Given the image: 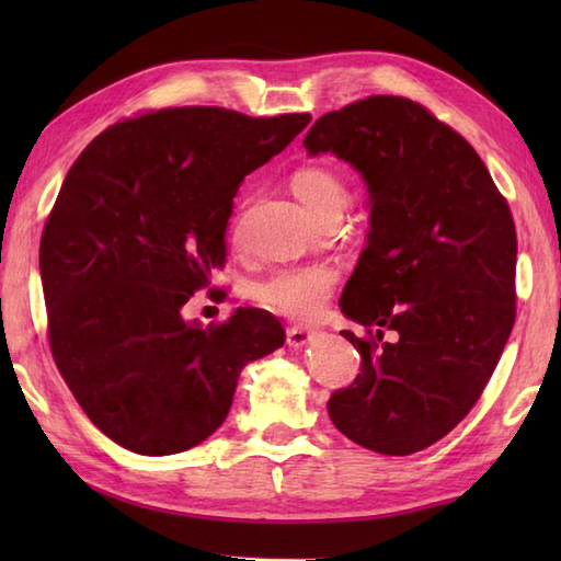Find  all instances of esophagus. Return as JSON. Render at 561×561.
I'll use <instances>...</instances> for the list:
<instances>
[{
    "label": "esophagus",
    "instance_id": "34e87169",
    "mask_svg": "<svg viewBox=\"0 0 561 561\" xmlns=\"http://www.w3.org/2000/svg\"><path fill=\"white\" fill-rule=\"evenodd\" d=\"M311 337H313V332L306 330V328H299V325H294V328L287 330V344L291 350L306 347V344L311 342Z\"/></svg>",
    "mask_w": 561,
    "mask_h": 561
}]
</instances>
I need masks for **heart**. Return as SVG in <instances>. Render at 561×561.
Returning a JSON list of instances; mask_svg holds the SVG:
<instances>
[{
  "instance_id": "1",
  "label": "heart",
  "mask_w": 561,
  "mask_h": 561,
  "mask_svg": "<svg viewBox=\"0 0 561 561\" xmlns=\"http://www.w3.org/2000/svg\"><path fill=\"white\" fill-rule=\"evenodd\" d=\"M291 190L301 205L318 219H323L330 211H340L344 205L342 178L325 165H304V169L294 171ZM337 277V270L328 262L284 267L255 282L250 294L262 308H270L274 313L311 318L325 304Z\"/></svg>"
}]
</instances>
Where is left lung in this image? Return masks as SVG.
Wrapping results in <instances>:
<instances>
[{
	"label": "left lung",
	"instance_id": "obj_1",
	"mask_svg": "<svg viewBox=\"0 0 561 561\" xmlns=\"http://www.w3.org/2000/svg\"><path fill=\"white\" fill-rule=\"evenodd\" d=\"M311 157L335 153L368 190L366 248L342 291V330L362 374L332 392L340 432L383 456L444 438L492 378L516 320V229L468 141L400 96H371L318 117ZM392 329L396 341L382 342Z\"/></svg>",
	"mask_w": 561,
	"mask_h": 561
}]
</instances>
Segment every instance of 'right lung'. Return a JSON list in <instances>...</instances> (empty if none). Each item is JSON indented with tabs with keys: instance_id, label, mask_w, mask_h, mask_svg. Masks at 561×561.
Masks as SVG:
<instances>
[{
	"instance_id": "add662e5",
	"label": "right lung",
	"mask_w": 561,
	"mask_h": 561,
	"mask_svg": "<svg viewBox=\"0 0 561 561\" xmlns=\"http://www.w3.org/2000/svg\"><path fill=\"white\" fill-rule=\"evenodd\" d=\"M308 123L163 108L115 123L69 169L41 238L47 332L69 390L115 444L139 456L202 444L245 364L284 344L260 308L209 328L181 308L224 265L238 185Z\"/></svg>"
}]
</instances>
